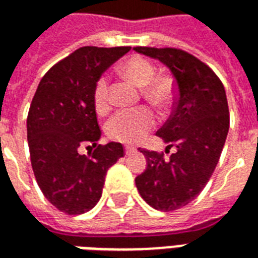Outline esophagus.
Returning a JSON list of instances; mask_svg holds the SVG:
<instances>
[{
    "instance_id": "esophagus-1",
    "label": "esophagus",
    "mask_w": 258,
    "mask_h": 258,
    "mask_svg": "<svg viewBox=\"0 0 258 258\" xmlns=\"http://www.w3.org/2000/svg\"><path fill=\"white\" fill-rule=\"evenodd\" d=\"M124 152H125V155H133V153L137 152V149L133 148V146H125V148H124Z\"/></svg>"
}]
</instances>
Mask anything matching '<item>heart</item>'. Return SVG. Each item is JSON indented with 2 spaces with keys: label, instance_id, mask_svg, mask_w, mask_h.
<instances>
[{
  "label": "heart",
  "instance_id": "obj_1",
  "mask_svg": "<svg viewBox=\"0 0 258 258\" xmlns=\"http://www.w3.org/2000/svg\"><path fill=\"white\" fill-rule=\"evenodd\" d=\"M118 72L124 79L142 88V94L152 105L166 109L174 96L171 79L166 76H155L153 64L141 56H131L120 64ZM94 105L98 113H106L109 109V81L105 77L96 81L94 90ZM155 116L148 107L125 109L113 114L106 123V133L123 144H135L141 141L148 131L155 127Z\"/></svg>",
  "mask_w": 258,
  "mask_h": 258
}]
</instances>
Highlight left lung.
<instances>
[{"label":"left lung","instance_id":"8db88e82","mask_svg":"<svg viewBox=\"0 0 258 258\" xmlns=\"http://www.w3.org/2000/svg\"><path fill=\"white\" fill-rule=\"evenodd\" d=\"M134 51L162 62L177 87L173 114L156 133L168 149L175 146V152L164 159L141 149L146 168L135 185L153 209L177 210L202 192L221 156L229 130L227 94L214 72L190 53L175 48L137 47Z\"/></svg>","mask_w":258,"mask_h":258}]
</instances>
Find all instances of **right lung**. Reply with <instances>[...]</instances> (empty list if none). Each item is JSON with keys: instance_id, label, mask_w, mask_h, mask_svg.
<instances>
[{"instance_id": "1", "label": "right lung", "mask_w": 258, "mask_h": 258, "mask_svg": "<svg viewBox=\"0 0 258 258\" xmlns=\"http://www.w3.org/2000/svg\"><path fill=\"white\" fill-rule=\"evenodd\" d=\"M130 47H83L49 69L38 84L27 116V141L37 184L66 214H83L99 202L109 168L123 145H98L94 90L102 73ZM91 148L80 155V146Z\"/></svg>"}]
</instances>
